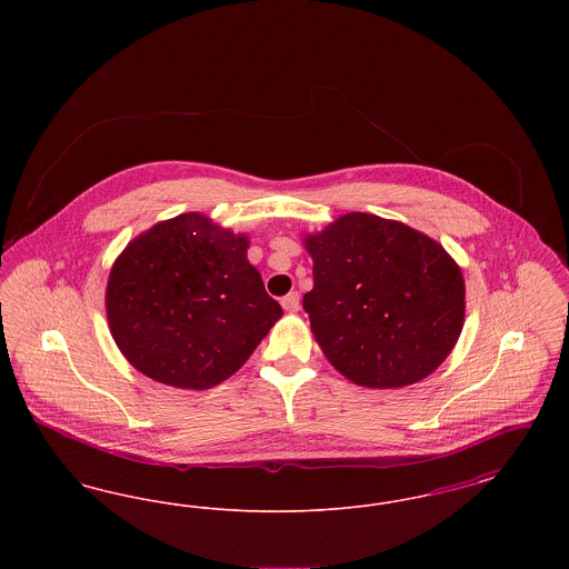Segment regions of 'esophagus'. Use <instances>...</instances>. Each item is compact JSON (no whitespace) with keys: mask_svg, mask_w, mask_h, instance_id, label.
Listing matches in <instances>:
<instances>
[{"mask_svg":"<svg viewBox=\"0 0 569 569\" xmlns=\"http://www.w3.org/2000/svg\"><path fill=\"white\" fill-rule=\"evenodd\" d=\"M281 307L288 311V313H297L298 307V292H290L286 297L281 298Z\"/></svg>","mask_w":569,"mask_h":569,"instance_id":"34e87169","label":"esophagus"}]
</instances>
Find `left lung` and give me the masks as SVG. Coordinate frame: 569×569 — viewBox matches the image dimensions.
<instances>
[{
	"instance_id": "obj_1",
	"label": "left lung",
	"mask_w": 569,
	"mask_h": 569,
	"mask_svg": "<svg viewBox=\"0 0 569 569\" xmlns=\"http://www.w3.org/2000/svg\"><path fill=\"white\" fill-rule=\"evenodd\" d=\"M305 247L313 290L302 307L339 373L367 388H401L452 352L465 281L441 244L401 221L348 213Z\"/></svg>"
}]
</instances>
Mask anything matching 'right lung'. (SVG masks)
Returning <instances> with one entry per match:
<instances>
[{"mask_svg": "<svg viewBox=\"0 0 569 569\" xmlns=\"http://www.w3.org/2000/svg\"><path fill=\"white\" fill-rule=\"evenodd\" d=\"M247 247L200 213L162 221L126 247L110 271L107 313L140 373L204 390L243 367L283 316Z\"/></svg>", "mask_w": 569, "mask_h": 569, "instance_id": "1", "label": "right lung"}]
</instances>
